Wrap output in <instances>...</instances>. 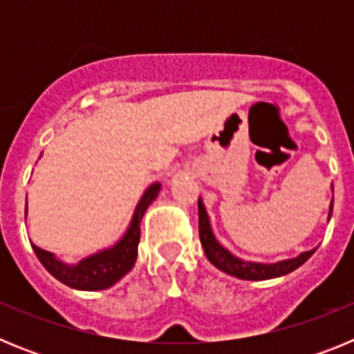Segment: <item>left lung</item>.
Masks as SVG:
<instances>
[{"label":"left lung","mask_w":354,"mask_h":354,"mask_svg":"<svg viewBox=\"0 0 354 354\" xmlns=\"http://www.w3.org/2000/svg\"><path fill=\"white\" fill-rule=\"evenodd\" d=\"M331 211H333V200L330 204V212H328V221L331 218ZM198 234H200V243L204 246L205 257L211 262L214 268H218L223 273L230 274V277H236L239 280H271V278L283 277V274L292 273L294 270H298L299 266L305 264L308 259L314 255V250H308V252L299 253L298 257L286 259V261L278 262H253V261H245V259L236 257L232 252H228L220 241L216 239L214 232H212L211 220H209V214L205 211V205L202 202V198H198Z\"/></svg>","instance_id":"1"}]
</instances>
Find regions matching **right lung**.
<instances>
[{"mask_svg":"<svg viewBox=\"0 0 354 354\" xmlns=\"http://www.w3.org/2000/svg\"><path fill=\"white\" fill-rule=\"evenodd\" d=\"M159 192H161V183L150 184L134 207L133 218H131L126 232L122 234L120 239L113 246L99 250L88 257L81 259L76 264L60 261L55 253L39 248L33 243H31V248L35 252L37 259L42 262L44 268L65 286L77 290L108 289L134 268V262L138 257L140 223H142L147 207L158 198Z\"/></svg>","mask_w":354,"mask_h":354,"instance_id":"obj_1","label":"right lung"}]
</instances>
